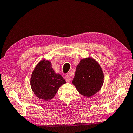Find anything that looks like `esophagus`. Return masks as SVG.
Returning a JSON list of instances; mask_svg holds the SVG:
<instances>
[{
  "label": "esophagus",
  "instance_id": "1",
  "mask_svg": "<svg viewBox=\"0 0 133 133\" xmlns=\"http://www.w3.org/2000/svg\"><path fill=\"white\" fill-rule=\"evenodd\" d=\"M65 80H66V82H70L71 78H70V77L69 76V75H65Z\"/></svg>",
  "mask_w": 133,
  "mask_h": 133
}]
</instances>
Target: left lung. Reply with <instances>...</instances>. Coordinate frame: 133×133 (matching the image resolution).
Wrapping results in <instances>:
<instances>
[{
	"instance_id": "1",
	"label": "left lung",
	"mask_w": 133,
	"mask_h": 133,
	"mask_svg": "<svg viewBox=\"0 0 133 133\" xmlns=\"http://www.w3.org/2000/svg\"><path fill=\"white\" fill-rule=\"evenodd\" d=\"M103 83L104 74L96 60L91 58L80 60L72 81L80 94L90 97L100 90Z\"/></svg>"
}]
</instances>
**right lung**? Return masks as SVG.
<instances>
[{"label":"right lung","instance_id":"right-lung-1","mask_svg":"<svg viewBox=\"0 0 133 133\" xmlns=\"http://www.w3.org/2000/svg\"><path fill=\"white\" fill-rule=\"evenodd\" d=\"M62 76L55 73L50 62L43 60L35 66L30 78V85L35 95L39 99H53L59 87L65 84Z\"/></svg>","mask_w":133,"mask_h":133}]
</instances>
